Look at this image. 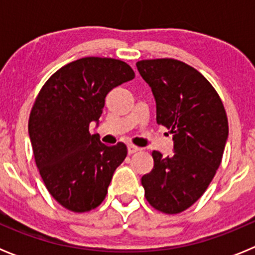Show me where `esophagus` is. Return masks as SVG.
I'll return each mask as SVG.
<instances>
[{
    "instance_id": "obj_1",
    "label": "esophagus",
    "mask_w": 255,
    "mask_h": 255,
    "mask_svg": "<svg viewBox=\"0 0 255 255\" xmlns=\"http://www.w3.org/2000/svg\"><path fill=\"white\" fill-rule=\"evenodd\" d=\"M138 150H140V148L134 145V144H129V145H128V152H129V154H134V153H136Z\"/></svg>"
}]
</instances>
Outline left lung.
Segmentation results:
<instances>
[{
  "mask_svg": "<svg viewBox=\"0 0 255 255\" xmlns=\"http://www.w3.org/2000/svg\"><path fill=\"white\" fill-rule=\"evenodd\" d=\"M152 88L157 124L172 134L173 154L153 150V170L141 177L145 199L166 215L181 213L204 194L220 167L229 123L224 103L194 67L175 58L136 62Z\"/></svg>",
  "mask_w": 255,
  "mask_h": 255,
  "instance_id": "1",
  "label": "left lung"
}]
</instances>
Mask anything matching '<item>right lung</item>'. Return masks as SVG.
<instances>
[{
    "instance_id": "right-lung-1",
    "label": "right lung",
    "mask_w": 255,
    "mask_h": 255,
    "mask_svg": "<svg viewBox=\"0 0 255 255\" xmlns=\"http://www.w3.org/2000/svg\"><path fill=\"white\" fill-rule=\"evenodd\" d=\"M134 76L121 60L84 57L57 70L38 93L28 125L33 154L47 190L64 208L83 213L105 200L128 148L101 143L89 124L102 115L108 92Z\"/></svg>"
}]
</instances>
